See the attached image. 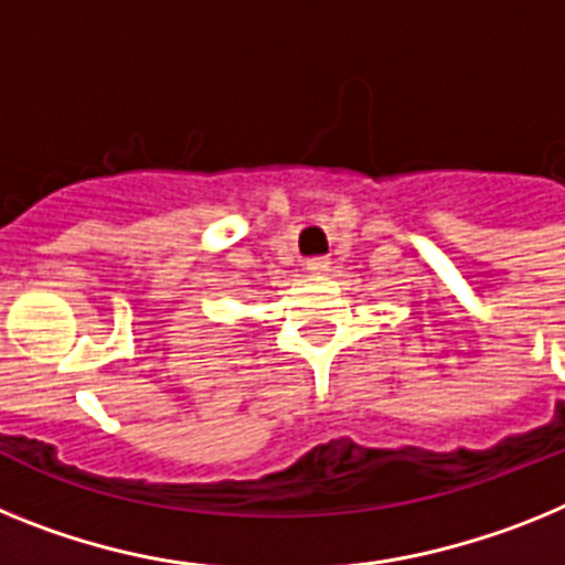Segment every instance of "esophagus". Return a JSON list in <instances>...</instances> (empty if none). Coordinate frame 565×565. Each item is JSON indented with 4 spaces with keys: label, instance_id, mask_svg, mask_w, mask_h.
Instances as JSON below:
<instances>
[{
    "label": "esophagus",
    "instance_id": "obj_1",
    "mask_svg": "<svg viewBox=\"0 0 565 565\" xmlns=\"http://www.w3.org/2000/svg\"><path fill=\"white\" fill-rule=\"evenodd\" d=\"M330 258L318 255V258H310V262H307V273H312V276H327V273H330Z\"/></svg>",
    "mask_w": 565,
    "mask_h": 565
}]
</instances>
